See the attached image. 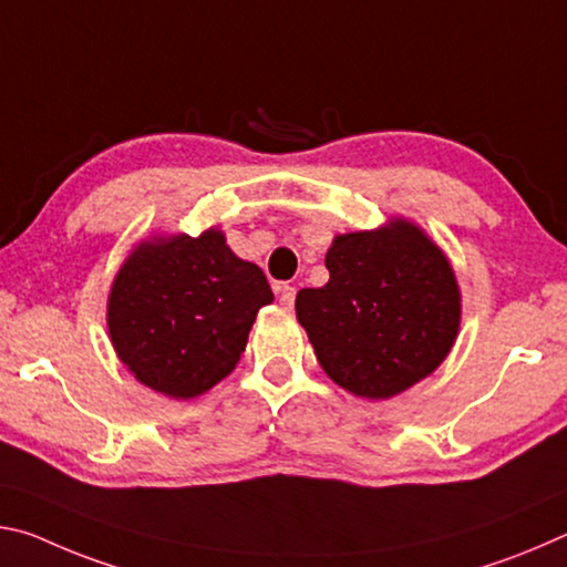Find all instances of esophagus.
<instances>
[{
  "mask_svg": "<svg viewBox=\"0 0 567 567\" xmlns=\"http://www.w3.org/2000/svg\"><path fill=\"white\" fill-rule=\"evenodd\" d=\"M277 292H280V305L290 310V307L295 305V295H297L295 287L292 285H280V287H277Z\"/></svg>",
  "mask_w": 567,
  "mask_h": 567,
  "instance_id": "1",
  "label": "esophagus"
}]
</instances>
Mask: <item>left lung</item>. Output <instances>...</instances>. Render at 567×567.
I'll return each mask as SVG.
<instances>
[{
  "instance_id": "8db88e82",
  "label": "left lung",
  "mask_w": 567,
  "mask_h": 567,
  "mask_svg": "<svg viewBox=\"0 0 567 567\" xmlns=\"http://www.w3.org/2000/svg\"><path fill=\"white\" fill-rule=\"evenodd\" d=\"M330 280L297 292V322L332 382L354 398L390 400L443 364L463 318L453 265L405 217L334 235Z\"/></svg>"
}]
</instances>
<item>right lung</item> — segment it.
Returning <instances> with one entry per match:
<instances>
[{
  "label": "right lung",
  "mask_w": 567,
  "mask_h": 567,
  "mask_svg": "<svg viewBox=\"0 0 567 567\" xmlns=\"http://www.w3.org/2000/svg\"><path fill=\"white\" fill-rule=\"evenodd\" d=\"M272 300L265 272L239 260L223 229L152 235L114 275L110 342L142 385L192 400L235 370L257 312Z\"/></svg>",
  "instance_id": "add662e5"
}]
</instances>
